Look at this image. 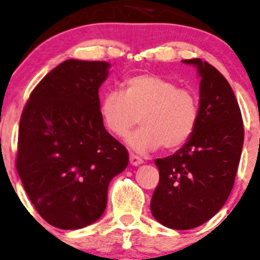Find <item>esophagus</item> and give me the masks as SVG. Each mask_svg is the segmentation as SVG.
Here are the masks:
<instances>
[{
  "mask_svg": "<svg viewBox=\"0 0 260 260\" xmlns=\"http://www.w3.org/2000/svg\"><path fill=\"white\" fill-rule=\"evenodd\" d=\"M129 161H131V164H132L133 166L141 165V164L143 162V160H142V158H141L140 156L135 155V153H131V155H129Z\"/></svg>",
  "mask_w": 260,
  "mask_h": 260,
  "instance_id": "1",
  "label": "esophagus"
}]
</instances>
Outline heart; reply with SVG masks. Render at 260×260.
<instances>
[{"mask_svg": "<svg viewBox=\"0 0 260 260\" xmlns=\"http://www.w3.org/2000/svg\"><path fill=\"white\" fill-rule=\"evenodd\" d=\"M100 113L107 129L117 137H125L140 119L142 127L128 138L133 150L145 152L162 146L173 151L196 132L200 99L189 87L143 74L125 80L123 91H108L100 103Z\"/></svg>", "mask_w": 260, "mask_h": 260, "instance_id": "b5f03b06", "label": "heart"}]
</instances>
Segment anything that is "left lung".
<instances>
[{
    "label": "left lung",
    "instance_id": "left-lung-1",
    "mask_svg": "<svg viewBox=\"0 0 260 260\" xmlns=\"http://www.w3.org/2000/svg\"><path fill=\"white\" fill-rule=\"evenodd\" d=\"M183 62L196 64L202 77L200 119L180 150L155 160L160 179L151 200L153 217L174 230L201 226L222 208L244 143L240 108L228 80L200 58Z\"/></svg>",
    "mask_w": 260,
    "mask_h": 260
}]
</instances>
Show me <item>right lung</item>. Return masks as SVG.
Segmentation results:
<instances>
[{"label": "right lung", "instance_id": "add662e5", "mask_svg": "<svg viewBox=\"0 0 260 260\" xmlns=\"http://www.w3.org/2000/svg\"><path fill=\"white\" fill-rule=\"evenodd\" d=\"M109 63L67 59L45 75L22 109L16 170L49 225L76 230L104 212L109 181L128 151L107 132L99 87Z\"/></svg>", "mask_w": 260, "mask_h": 260}]
</instances>
